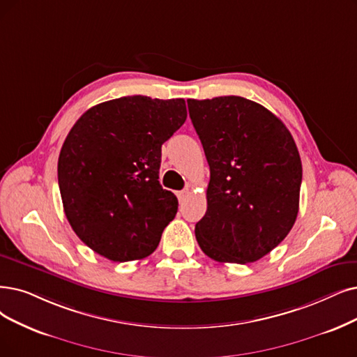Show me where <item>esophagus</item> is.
Wrapping results in <instances>:
<instances>
[{
	"instance_id": "esophagus-1",
	"label": "esophagus",
	"mask_w": 357,
	"mask_h": 357,
	"mask_svg": "<svg viewBox=\"0 0 357 357\" xmlns=\"http://www.w3.org/2000/svg\"><path fill=\"white\" fill-rule=\"evenodd\" d=\"M189 189H184V190H180V192H177V197H178V201L180 202H184L186 201V197L189 196Z\"/></svg>"
}]
</instances>
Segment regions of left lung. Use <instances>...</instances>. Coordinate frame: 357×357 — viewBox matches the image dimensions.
I'll use <instances>...</instances> for the list:
<instances>
[{"instance_id": "left-lung-1", "label": "left lung", "mask_w": 357, "mask_h": 357, "mask_svg": "<svg viewBox=\"0 0 357 357\" xmlns=\"http://www.w3.org/2000/svg\"><path fill=\"white\" fill-rule=\"evenodd\" d=\"M188 107L211 169L197 243L213 261H258L297 218L302 161L294 139L273 112L246 98L188 99Z\"/></svg>"}]
</instances>
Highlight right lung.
Returning a JSON list of instances; mask_svg holds the SVG:
<instances>
[{
    "mask_svg": "<svg viewBox=\"0 0 357 357\" xmlns=\"http://www.w3.org/2000/svg\"><path fill=\"white\" fill-rule=\"evenodd\" d=\"M184 99L123 96L89 108L59 156L66 217L77 237L114 262L160 245L178 201L160 184L161 146L186 121Z\"/></svg>",
    "mask_w": 357,
    "mask_h": 357,
    "instance_id": "add662e5",
    "label": "right lung"
}]
</instances>
